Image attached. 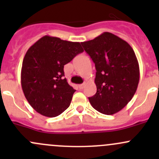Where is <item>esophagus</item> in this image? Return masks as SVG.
<instances>
[{"mask_svg": "<svg viewBox=\"0 0 159 159\" xmlns=\"http://www.w3.org/2000/svg\"><path fill=\"white\" fill-rule=\"evenodd\" d=\"M78 88H79L80 89H83L84 88V84H79L78 85Z\"/></svg>", "mask_w": 159, "mask_h": 159, "instance_id": "esophagus-1", "label": "esophagus"}]
</instances>
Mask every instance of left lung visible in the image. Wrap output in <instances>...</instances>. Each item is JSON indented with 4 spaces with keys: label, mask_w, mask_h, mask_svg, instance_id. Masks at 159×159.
<instances>
[{
    "label": "left lung",
    "mask_w": 159,
    "mask_h": 159,
    "mask_svg": "<svg viewBox=\"0 0 159 159\" xmlns=\"http://www.w3.org/2000/svg\"><path fill=\"white\" fill-rule=\"evenodd\" d=\"M81 44L96 68L97 92L89 98L91 106L105 115L117 113L131 100L139 84L140 72L134 51L110 32Z\"/></svg>",
    "instance_id": "obj_1"
}]
</instances>
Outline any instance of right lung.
I'll use <instances>...</instances> for the list:
<instances>
[{
	"label": "right lung",
	"mask_w": 159,
	"mask_h": 159,
	"mask_svg": "<svg viewBox=\"0 0 159 159\" xmlns=\"http://www.w3.org/2000/svg\"><path fill=\"white\" fill-rule=\"evenodd\" d=\"M81 43L45 35L30 46L22 63L25 98L37 112L56 117L69 107L75 90L64 78V65L83 52Z\"/></svg>",
	"instance_id": "obj_1"
}]
</instances>
